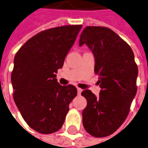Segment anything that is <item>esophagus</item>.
Here are the masks:
<instances>
[{
	"mask_svg": "<svg viewBox=\"0 0 148 148\" xmlns=\"http://www.w3.org/2000/svg\"><path fill=\"white\" fill-rule=\"evenodd\" d=\"M81 92H82V90H81V88H77V93H78V95H81Z\"/></svg>",
	"mask_w": 148,
	"mask_h": 148,
	"instance_id": "obj_1",
	"label": "esophagus"
}]
</instances>
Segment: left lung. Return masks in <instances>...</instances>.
I'll list each match as a JSON object with an SVG mask.
<instances>
[{
	"instance_id": "obj_1",
	"label": "left lung",
	"mask_w": 148,
	"mask_h": 148,
	"mask_svg": "<svg viewBox=\"0 0 148 148\" xmlns=\"http://www.w3.org/2000/svg\"><path fill=\"white\" fill-rule=\"evenodd\" d=\"M86 44L95 56V72L99 76V96L82 91L87 106L82 112L86 131L97 138L108 136L127 117L137 93L138 66L130 46L105 27L89 26L81 32L79 45Z\"/></svg>"
}]
</instances>
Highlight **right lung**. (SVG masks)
Segmentation results:
<instances>
[{
	"instance_id": "right-lung-1",
	"label": "right lung",
	"mask_w": 148,
	"mask_h": 148,
	"mask_svg": "<svg viewBox=\"0 0 148 148\" xmlns=\"http://www.w3.org/2000/svg\"><path fill=\"white\" fill-rule=\"evenodd\" d=\"M81 27L67 25L42 31L15 54L11 74L14 100L27 124L40 134H52L62 127L77 95L74 86L58 84L56 73Z\"/></svg>"
}]
</instances>
